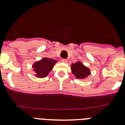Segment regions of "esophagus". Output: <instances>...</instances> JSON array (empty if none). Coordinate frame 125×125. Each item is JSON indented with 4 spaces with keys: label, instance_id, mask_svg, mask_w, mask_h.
<instances>
[{
    "label": "esophagus",
    "instance_id": "esophagus-1",
    "mask_svg": "<svg viewBox=\"0 0 125 125\" xmlns=\"http://www.w3.org/2000/svg\"><path fill=\"white\" fill-rule=\"evenodd\" d=\"M61 61L62 62H64V63H67L68 62V60L66 59H62Z\"/></svg>",
    "mask_w": 125,
    "mask_h": 125
}]
</instances>
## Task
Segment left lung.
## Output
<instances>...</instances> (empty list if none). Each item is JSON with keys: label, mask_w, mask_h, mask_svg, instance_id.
Here are the masks:
<instances>
[{"label": "left lung", "mask_w": 125, "mask_h": 125, "mask_svg": "<svg viewBox=\"0 0 125 125\" xmlns=\"http://www.w3.org/2000/svg\"><path fill=\"white\" fill-rule=\"evenodd\" d=\"M71 70L76 79H86L91 74V69L87 66H84L79 61L71 64Z\"/></svg>", "instance_id": "8db88e82"}]
</instances>
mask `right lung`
<instances>
[{
  "label": "right lung",
  "mask_w": 125,
  "mask_h": 125,
  "mask_svg": "<svg viewBox=\"0 0 125 125\" xmlns=\"http://www.w3.org/2000/svg\"><path fill=\"white\" fill-rule=\"evenodd\" d=\"M57 62V60L56 59H50L46 57L36 61L32 65V71L34 73V75L38 78H46Z\"/></svg>",
  "instance_id": "obj_1"
}]
</instances>
